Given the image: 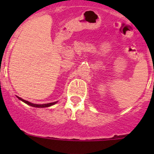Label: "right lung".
Listing matches in <instances>:
<instances>
[{
    "instance_id": "obj_1",
    "label": "right lung",
    "mask_w": 154,
    "mask_h": 154,
    "mask_svg": "<svg viewBox=\"0 0 154 154\" xmlns=\"http://www.w3.org/2000/svg\"><path fill=\"white\" fill-rule=\"evenodd\" d=\"M17 98H18L21 101L24 102V103H26V104H28V106H33V107H37V108H45V107H49V106H53V105L56 104L58 102H54V103H46V104H34V103H30V102L27 101V100H24V99H21V98L18 97V96H17Z\"/></svg>"
}]
</instances>
